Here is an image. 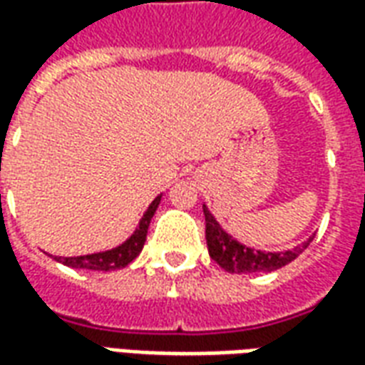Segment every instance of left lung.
<instances>
[{"label":"left lung","mask_w":365,"mask_h":365,"mask_svg":"<svg viewBox=\"0 0 365 365\" xmlns=\"http://www.w3.org/2000/svg\"><path fill=\"white\" fill-rule=\"evenodd\" d=\"M205 213V238L209 256L213 258L225 272L229 274H262V272H275V269L287 266L289 262L297 258L299 254L311 245L313 237L305 240L303 245L295 246L283 252H266L256 250L252 246L238 242L237 238L222 229L221 222L215 219L209 207L203 205Z\"/></svg>","instance_id":"8db88e82"}]
</instances>
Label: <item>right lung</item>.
<instances>
[{"label": "right lung", "mask_w": 365, "mask_h": 365, "mask_svg": "<svg viewBox=\"0 0 365 365\" xmlns=\"http://www.w3.org/2000/svg\"><path fill=\"white\" fill-rule=\"evenodd\" d=\"M160 199L162 195L152 201L148 209L144 211V215L138 221V227L133 230V235L120 242L115 248L103 250V252H93V254H83V256H54V260L64 264L68 268L76 269H93V272H113V269H120L128 266L130 262L135 260L138 254L143 252V246L146 242V232L150 227V221L156 209L160 205Z\"/></svg>", "instance_id": "1"}]
</instances>
